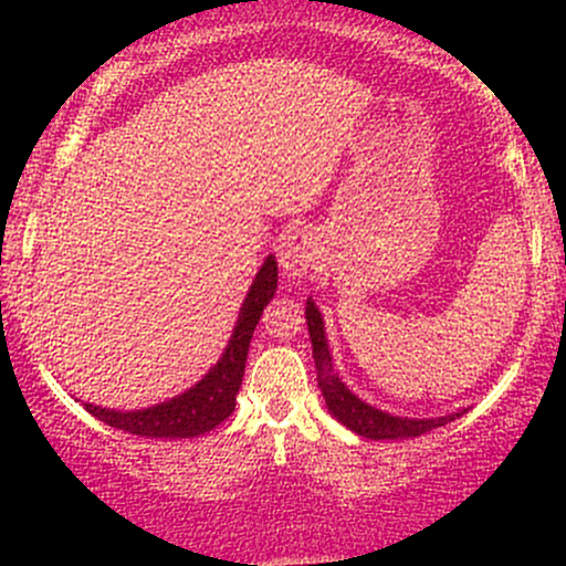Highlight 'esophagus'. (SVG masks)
Returning <instances> with one entry per match:
<instances>
[{
	"label": "esophagus",
	"instance_id": "1",
	"mask_svg": "<svg viewBox=\"0 0 566 566\" xmlns=\"http://www.w3.org/2000/svg\"><path fill=\"white\" fill-rule=\"evenodd\" d=\"M279 269L284 276L301 279L314 269L316 242L308 231H290L279 239Z\"/></svg>",
	"mask_w": 566,
	"mask_h": 566
}]
</instances>
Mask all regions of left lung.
<instances>
[{
    "label": "left lung",
    "mask_w": 566,
    "mask_h": 566,
    "mask_svg": "<svg viewBox=\"0 0 566 566\" xmlns=\"http://www.w3.org/2000/svg\"><path fill=\"white\" fill-rule=\"evenodd\" d=\"M305 319H308L311 343H314L316 378H319L324 401H327L329 412H333L343 426L350 428V431H356L359 437H367V439H412L454 420V415H447V418H437V420L394 418V415L380 412V409L369 407L361 399H356V396L350 394L340 382V378L333 373V356H329L327 340H324V324H322L319 308H316L311 301L305 303Z\"/></svg>",
    "instance_id": "1"
}]
</instances>
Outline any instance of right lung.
Masks as SVG:
<instances>
[{"mask_svg":"<svg viewBox=\"0 0 566 566\" xmlns=\"http://www.w3.org/2000/svg\"><path fill=\"white\" fill-rule=\"evenodd\" d=\"M276 292V261L269 258L263 263L261 274L255 276L250 292H247L242 314H239L237 329L226 348L223 359L205 375V380L197 382L191 391L180 394L178 399L165 401V405L138 409V412H116V409H101L84 405L90 415H95L103 423L119 428V431L135 433V437L148 439H188L210 431L237 407V394L244 378L247 350H250L252 333L261 322L263 308L269 305Z\"/></svg>","mask_w":566,"mask_h":566,"instance_id":"1","label":"right lung"}]
</instances>
